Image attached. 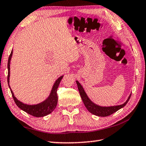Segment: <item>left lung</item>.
I'll use <instances>...</instances> for the list:
<instances>
[{
	"label": "left lung",
	"mask_w": 146,
	"mask_h": 146,
	"mask_svg": "<svg viewBox=\"0 0 146 146\" xmlns=\"http://www.w3.org/2000/svg\"><path fill=\"white\" fill-rule=\"evenodd\" d=\"M77 86H78V90L80 92V95L81 96L82 100L84 104L85 107L87 108V110L92 113V114L95 115L98 117H107L110 115L115 112H116L117 110H119L120 108H123L125 105L127 104L130 98H131V94L129 95L128 98L123 104L119 105H114V106H109V107H104L100 106L97 104H95L93 102L90 98L88 97L87 94H86L85 90L83 89V86L80 84L78 81H76Z\"/></svg>",
	"instance_id": "obj_1"
}]
</instances>
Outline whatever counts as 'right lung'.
I'll list each match as a JSON object with an SVG mask.
<instances>
[{"mask_svg":"<svg viewBox=\"0 0 146 146\" xmlns=\"http://www.w3.org/2000/svg\"><path fill=\"white\" fill-rule=\"evenodd\" d=\"M12 53H13V49H12L11 54L9 57L8 63H7V68H8V76H7V82L9 87L11 90L12 97L14 98L15 103L16 104L17 107L21 108V110L26 111V113H29L34 117H44L47 115L51 113L53 111L56 107L58 104V95H57V89L60 85L61 79L63 78V75L59 77V78L56 80L53 86L51 88L50 94H49L48 98L44 101L41 102V103L34 104V105H29L24 104L23 102L19 101L18 99L15 97L14 92H12V89L9 85V82H10V64L11 60L12 58Z\"/></svg>","mask_w":146,"mask_h":146,"instance_id":"add662e5","label":"right lung"}]
</instances>
